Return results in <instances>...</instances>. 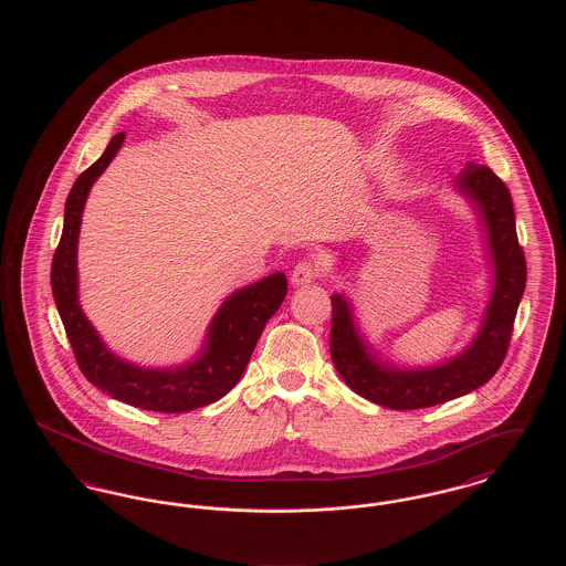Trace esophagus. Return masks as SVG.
<instances>
[{"label": "esophagus", "instance_id": "esophagus-1", "mask_svg": "<svg viewBox=\"0 0 566 566\" xmlns=\"http://www.w3.org/2000/svg\"><path fill=\"white\" fill-rule=\"evenodd\" d=\"M318 275H321V270L314 261H298L295 270L291 273V282H293V286H305V284H312Z\"/></svg>", "mask_w": 566, "mask_h": 566}]
</instances>
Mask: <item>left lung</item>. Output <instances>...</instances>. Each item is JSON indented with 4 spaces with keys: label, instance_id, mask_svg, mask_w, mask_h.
Wrapping results in <instances>:
<instances>
[{
    "label": "left lung",
    "instance_id": "left-lung-1",
    "mask_svg": "<svg viewBox=\"0 0 566 566\" xmlns=\"http://www.w3.org/2000/svg\"><path fill=\"white\" fill-rule=\"evenodd\" d=\"M458 187L484 216L496 268L484 326L469 350L446 365L420 371L384 367L358 337L346 298H331V358L335 369L354 392L374 403L390 409H424L452 401L494 376L510 350L513 321L526 286V256L517 242L512 192L490 167L478 163L464 165Z\"/></svg>",
    "mask_w": 566,
    "mask_h": 566
}]
</instances>
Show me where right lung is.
<instances>
[{"instance_id": "obj_1", "label": "right lung", "mask_w": 566, "mask_h": 566, "mask_svg": "<svg viewBox=\"0 0 566 566\" xmlns=\"http://www.w3.org/2000/svg\"><path fill=\"white\" fill-rule=\"evenodd\" d=\"M123 139V132L114 135L104 155L82 171L67 195L63 233L51 268L54 303L76 363L93 386L108 392L112 399L139 409L163 413L190 411L222 399L240 381L265 324L282 305L289 284L284 273H273L229 296L210 326L203 354L187 367L139 369L114 356L78 305L76 248L86 195L118 153Z\"/></svg>"}]
</instances>
